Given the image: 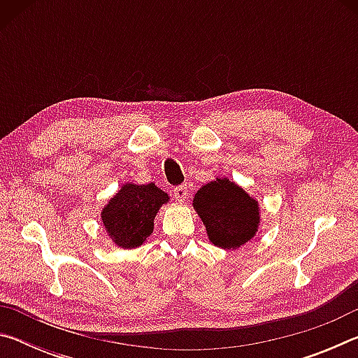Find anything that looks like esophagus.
<instances>
[{"mask_svg":"<svg viewBox=\"0 0 358 358\" xmlns=\"http://www.w3.org/2000/svg\"><path fill=\"white\" fill-rule=\"evenodd\" d=\"M173 196H175V199H177L178 202H185V199L187 197L186 186H185V185L175 186V187H173Z\"/></svg>","mask_w":358,"mask_h":358,"instance_id":"34e87169","label":"esophagus"}]
</instances>
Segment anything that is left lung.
<instances>
[{
  "label": "left lung",
  "instance_id": "1",
  "mask_svg": "<svg viewBox=\"0 0 358 358\" xmlns=\"http://www.w3.org/2000/svg\"><path fill=\"white\" fill-rule=\"evenodd\" d=\"M192 205L215 246L237 250L257 232V202L227 178H216L202 186Z\"/></svg>",
  "mask_w": 358,
  "mask_h": 358
}]
</instances>
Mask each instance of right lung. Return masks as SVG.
<instances>
[{
    "label": "right lung",
    "instance_id": "add662e5",
    "mask_svg": "<svg viewBox=\"0 0 358 358\" xmlns=\"http://www.w3.org/2000/svg\"><path fill=\"white\" fill-rule=\"evenodd\" d=\"M169 196L150 185H124L102 210V224L120 248L141 246L153 232V221Z\"/></svg>",
    "mask_w": 358,
    "mask_h": 358
}]
</instances>
